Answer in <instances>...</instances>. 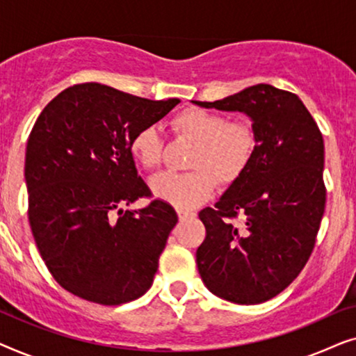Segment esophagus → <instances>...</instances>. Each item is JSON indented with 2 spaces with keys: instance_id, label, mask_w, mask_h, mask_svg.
Masks as SVG:
<instances>
[{
  "instance_id": "obj_1",
  "label": "esophagus",
  "mask_w": 356,
  "mask_h": 356,
  "mask_svg": "<svg viewBox=\"0 0 356 356\" xmlns=\"http://www.w3.org/2000/svg\"><path fill=\"white\" fill-rule=\"evenodd\" d=\"M194 213L189 211H183V209H178V218L179 220H188V218H193Z\"/></svg>"
}]
</instances>
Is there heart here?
Masks as SVG:
<instances>
[{
    "label": "heart",
    "instance_id": "b5f03b06",
    "mask_svg": "<svg viewBox=\"0 0 356 356\" xmlns=\"http://www.w3.org/2000/svg\"><path fill=\"white\" fill-rule=\"evenodd\" d=\"M179 136L197 144L189 160V173H162L152 178L154 196L178 209L201 206L216 191L217 181L232 186L250 167L256 134L250 123L227 121L225 116L202 108H188L172 121ZM129 152L144 170L162 165L163 143L155 126H144L129 140Z\"/></svg>",
    "mask_w": 356,
    "mask_h": 356
}]
</instances>
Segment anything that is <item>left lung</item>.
<instances>
[{
  "label": "left lung",
  "instance_id": "obj_1",
  "mask_svg": "<svg viewBox=\"0 0 356 356\" xmlns=\"http://www.w3.org/2000/svg\"><path fill=\"white\" fill-rule=\"evenodd\" d=\"M193 104L241 111L256 134L243 177L199 212L206 240L196 251L197 270L223 300L264 303L298 277L313 252L325 207L323 134L298 95L269 84ZM238 215L241 227L231 222Z\"/></svg>",
  "mask_w": 356,
  "mask_h": 356
}]
</instances>
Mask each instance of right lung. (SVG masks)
<instances>
[{
    "label": "right lung",
    "instance_id": "obj_1",
    "mask_svg": "<svg viewBox=\"0 0 356 356\" xmlns=\"http://www.w3.org/2000/svg\"><path fill=\"white\" fill-rule=\"evenodd\" d=\"M179 104L86 82L48 104L26 150L29 223L58 284L92 303L115 306L150 289L178 216L138 177L129 140ZM118 210L120 217L111 213Z\"/></svg>",
    "mask_w": 356,
    "mask_h": 356
}]
</instances>
